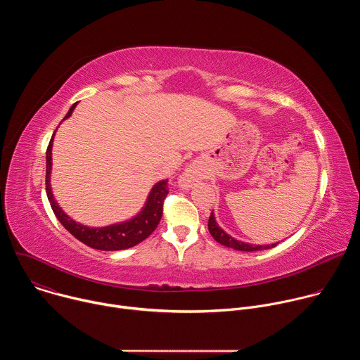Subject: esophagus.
<instances>
[{
  "label": "esophagus",
  "instance_id": "1",
  "mask_svg": "<svg viewBox=\"0 0 360 360\" xmlns=\"http://www.w3.org/2000/svg\"><path fill=\"white\" fill-rule=\"evenodd\" d=\"M192 181H193V174H192V172H186L185 175H182V176H181L179 184H181V186L188 188V186L192 184Z\"/></svg>",
  "mask_w": 360,
  "mask_h": 360
}]
</instances>
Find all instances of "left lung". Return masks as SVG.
I'll list each match as a JSON object with an SVG mask.
<instances>
[{"label": "left lung", "mask_w": 360, "mask_h": 360, "mask_svg": "<svg viewBox=\"0 0 360 360\" xmlns=\"http://www.w3.org/2000/svg\"><path fill=\"white\" fill-rule=\"evenodd\" d=\"M208 229L212 235V238L219 242L224 246L236 249V250H243V252H255V250H264V249H271L274 246H276L278 243H272V245H250V243H245L242 240H236L235 238H232L231 235H228L222 228H219V225L215 221L214 214H211L210 221H208Z\"/></svg>", "instance_id": "1"}]
</instances>
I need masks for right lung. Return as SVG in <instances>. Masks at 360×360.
Segmentation results:
<instances>
[{
	"label": "right lung",
	"instance_id": "obj_1",
	"mask_svg": "<svg viewBox=\"0 0 360 360\" xmlns=\"http://www.w3.org/2000/svg\"><path fill=\"white\" fill-rule=\"evenodd\" d=\"M75 107H77V102L70 108V111L64 120H67L72 114ZM53 139H54V135H53V138H51L48 148H46L45 189H46L48 200L51 203V208H53L56 217L58 218V221L64 225V228L70 233H72L78 240H81L82 243H85L89 248H94V249L121 250V249H128V248L138 245L139 242L146 239L153 231L157 229V226L162 218L164 200L168 195V181H161L150 189L143 210L131 221L104 226V228H88L81 224H77L74 219L67 217L63 212V210L58 207L57 200L53 196V192H51V185H49L51 165H53V162H51V160H53L51 158Z\"/></svg>",
	"mask_w": 360,
	"mask_h": 360
}]
</instances>
